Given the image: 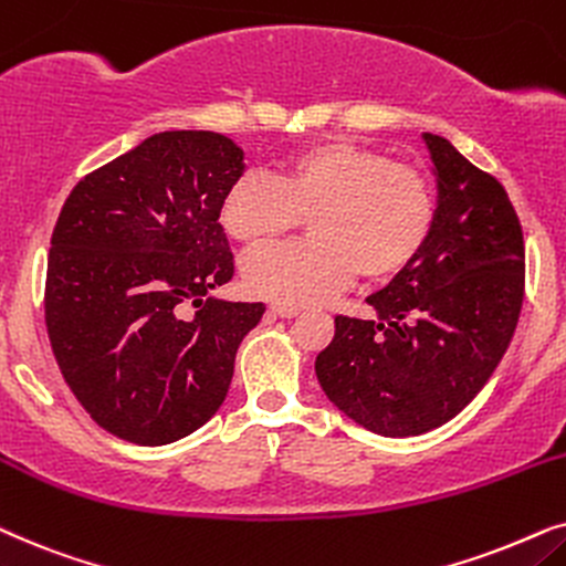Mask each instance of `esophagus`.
Here are the masks:
<instances>
[{
	"label": "esophagus",
	"instance_id": "34e87169",
	"mask_svg": "<svg viewBox=\"0 0 566 566\" xmlns=\"http://www.w3.org/2000/svg\"><path fill=\"white\" fill-rule=\"evenodd\" d=\"M269 311L279 315V318H292V315L300 313V307L292 305V303H271Z\"/></svg>",
	"mask_w": 566,
	"mask_h": 566
}]
</instances>
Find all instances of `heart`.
I'll return each instance as SVG.
<instances>
[{
  "label": "heart",
  "mask_w": 566,
  "mask_h": 566,
  "mask_svg": "<svg viewBox=\"0 0 566 566\" xmlns=\"http://www.w3.org/2000/svg\"><path fill=\"white\" fill-rule=\"evenodd\" d=\"M311 217V240L261 248L243 261L253 295L313 303L352 282L386 279L421 253L434 224V191L424 172L386 155L321 142L297 149L276 178L243 172L220 205V224L243 245L282 238Z\"/></svg>",
  "instance_id": "1"
}]
</instances>
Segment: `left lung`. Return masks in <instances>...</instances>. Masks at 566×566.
<instances>
[{"instance_id": "8db88e82", "label": "left lung", "mask_w": 566, "mask_h": 566, "mask_svg": "<svg viewBox=\"0 0 566 566\" xmlns=\"http://www.w3.org/2000/svg\"><path fill=\"white\" fill-rule=\"evenodd\" d=\"M437 180L421 253L367 297L375 318L336 315L315 357L328 401L382 437L442 427L486 386L515 334L525 290L523 230L500 180L424 134Z\"/></svg>"}]
</instances>
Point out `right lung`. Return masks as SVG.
I'll return each mask as SVG.
<instances>
[{"label":"right lung","instance_id":"1","mask_svg":"<svg viewBox=\"0 0 566 566\" xmlns=\"http://www.w3.org/2000/svg\"><path fill=\"white\" fill-rule=\"evenodd\" d=\"M245 153L224 134L160 132L72 188L51 235L46 328L66 386L103 429L168 446L207 424L263 303L232 279L222 196ZM186 304L199 306L186 316Z\"/></svg>","mask_w":566,"mask_h":566}]
</instances>
